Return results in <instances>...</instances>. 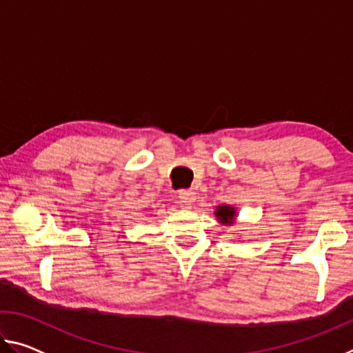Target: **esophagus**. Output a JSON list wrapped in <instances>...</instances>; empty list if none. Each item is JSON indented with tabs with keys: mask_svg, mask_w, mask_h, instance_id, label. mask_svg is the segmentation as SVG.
<instances>
[{
	"mask_svg": "<svg viewBox=\"0 0 353 353\" xmlns=\"http://www.w3.org/2000/svg\"><path fill=\"white\" fill-rule=\"evenodd\" d=\"M179 202H181L185 208H190L191 204L196 202V193L193 190H182L181 193H179Z\"/></svg>",
	"mask_w": 353,
	"mask_h": 353,
	"instance_id": "1",
	"label": "esophagus"
}]
</instances>
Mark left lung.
<instances>
[{
    "label": "left lung",
    "mask_w": 353,
    "mask_h": 353,
    "mask_svg": "<svg viewBox=\"0 0 353 353\" xmlns=\"http://www.w3.org/2000/svg\"><path fill=\"white\" fill-rule=\"evenodd\" d=\"M214 216H216L218 223L221 225H234L236 216H238V210L236 207L229 205V204H221L216 208H214Z\"/></svg>",
    "instance_id": "obj_1"
}]
</instances>
